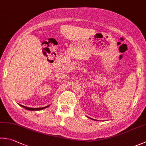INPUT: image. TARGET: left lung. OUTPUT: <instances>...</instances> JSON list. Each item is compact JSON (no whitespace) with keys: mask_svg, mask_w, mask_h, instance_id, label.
<instances>
[{"mask_svg":"<svg viewBox=\"0 0 146 146\" xmlns=\"http://www.w3.org/2000/svg\"><path fill=\"white\" fill-rule=\"evenodd\" d=\"M90 119H92V118H90Z\"/></svg>","mask_w":146,"mask_h":146,"instance_id":"left-lung-1","label":"left lung"}]
</instances>
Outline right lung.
I'll use <instances>...</instances> for the list:
<instances>
[{"label":"right lung","instance_id":"obj_1","mask_svg":"<svg viewBox=\"0 0 146 146\" xmlns=\"http://www.w3.org/2000/svg\"><path fill=\"white\" fill-rule=\"evenodd\" d=\"M20 106H21L22 108H25V109L27 110H30V111H38V110H44L45 108H46L47 107L49 106H45V107H43V108H28L27 106H23L19 104Z\"/></svg>","mask_w":146,"mask_h":146}]
</instances>
